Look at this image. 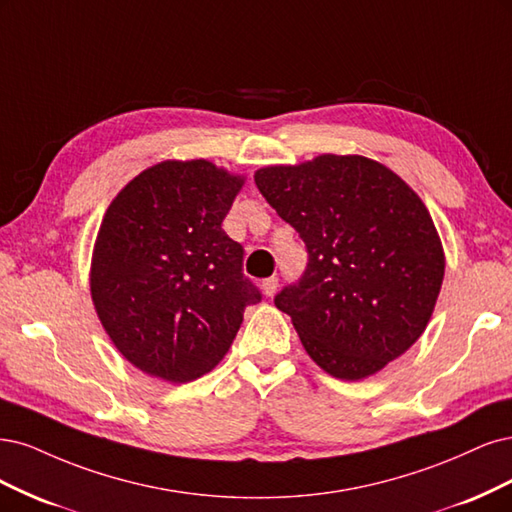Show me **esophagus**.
<instances>
[{"label": "esophagus", "mask_w": 512, "mask_h": 512, "mask_svg": "<svg viewBox=\"0 0 512 512\" xmlns=\"http://www.w3.org/2000/svg\"><path fill=\"white\" fill-rule=\"evenodd\" d=\"M276 287H278V278H274V276L261 280V289H263V293L268 295V298L276 293Z\"/></svg>", "instance_id": "1"}]
</instances>
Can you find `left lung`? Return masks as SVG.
Instances as JSON below:
<instances>
[{"mask_svg":"<svg viewBox=\"0 0 512 512\" xmlns=\"http://www.w3.org/2000/svg\"><path fill=\"white\" fill-rule=\"evenodd\" d=\"M255 185L306 244L302 278L274 304L317 366L359 381L404 355L425 332L444 276L421 197L361 155L268 166L255 172Z\"/></svg>","mask_w":512,"mask_h":512,"instance_id":"left-lung-1","label":"left lung"}]
</instances>
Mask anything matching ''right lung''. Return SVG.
<instances>
[{
	"label": "right lung",
	"instance_id": "obj_1",
	"mask_svg": "<svg viewBox=\"0 0 512 512\" xmlns=\"http://www.w3.org/2000/svg\"><path fill=\"white\" fill-rule=\"evenodd\" d=\"M244 178L206 159L161 161L108 206L91 261L106 334L138 370L170 383L210 372L244 308L261 300L242 244L223 232Z\"/></svg>",
	"mask_w": 512,
	"mask_h": 512
}]
</instances>
